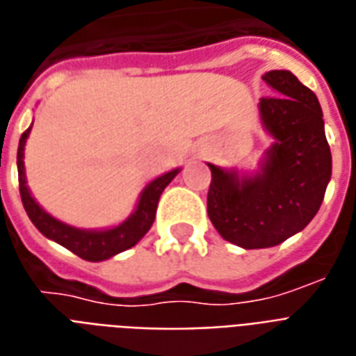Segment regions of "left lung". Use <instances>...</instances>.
I'll return each instance as SVG.
<instances>
[{
	"instance_id": "left-lung-1",
	"label": "left lung",
	"mask_w": 356,
	"mask_h": 356,
	"mask_svg": "<svg viewBox=\"0 0 356 356\" xmlns=\"http://www.w3.org/2000/svg\"><path fill=\"white\" fill-rule=\"evenodd\" d=\"M264 81L279 96L260 100V118L275 144L260 172L241 175L209 165L207 210L218 233L241 248H269L302 232L315 218L332 176L330 146L315 92L288 70Z\"/></svg>"
}]
</instances>
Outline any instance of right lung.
<instances>
[{"label":"right lung","mask_w":356,"mask_h":356,"mask_svg":"<svg viewBox=\"0 0 356 356\" xmlns=\"http://www.w3.org/2000/svg\"><path fill=\"white\" fill-rule=\"evenodd\" d=\"M30 131H32V127H28L22 132L20 142H18V188H20V197H22L26 214L32 220V224L47 238H53L54 243L68 248L70 252H74L75 256H79L83 260L102 261L134 246L140 238L149 232L153 220H155V212H157V203H159L161 193L172 181V178L180 172V168H175V170H170L167 175L149 181L144 188V191L140 193L136 210L124 220L123 224L115 225L111 229H77V227L62 224L60 220L47 214L45 210L35 203V199H33L30 189L26 186L24 146Z\"/></svg>","instance_id":"1"}]
</instances>
